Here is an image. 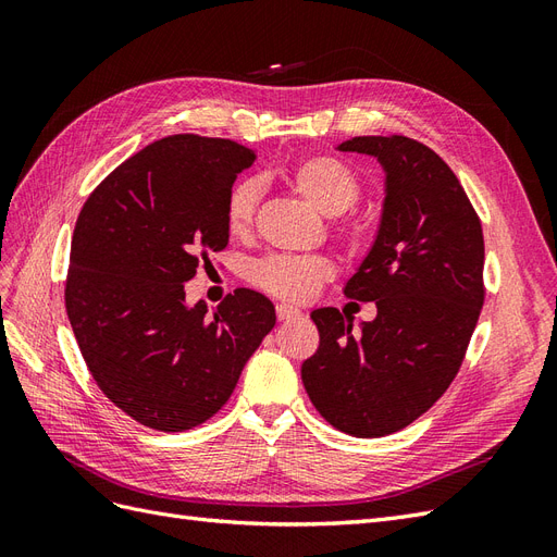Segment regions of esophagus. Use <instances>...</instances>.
<instances>
[{
  "instance_id": "1",
  "label": "esophagus",
  "mask_w": 557,
  "mask_h": 557,
  "mask_svg": "<svg viewBox=\"0 0 557 557\" xmlns=\"http://www.w3.org/2000/svg\"><path fill=\"white\" fill-rule=\"evenodd\" d=\"M299 315H301V311L290 307V305H283V301H281V305H276V318L281 320V323H288V320H295Z\"/></svg>"
}]
</instances>
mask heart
I'll return each mask as SVG.
<instances>
[{"label":"heart","instance_id":"obj_1","mask_svg":"<svg viewBox=\"0 0 557 557\" xmlns=\"http://www.w3.org/2000/svg\"><path fill=\"white\" fill-rule=\"evenodd\" d=\"M285 181L325 215H339L356 205L362 181L348 160L339 156H309L295 162ZM260 201V185L248 178L234 185L225 201V225L232 237L246 239ZM334 276V267L323 256H269L250 269V281L258 288L283 299L305 301L320 285Z\"/></svg>","mask_w":557,"mask_h":557}]
</instances>
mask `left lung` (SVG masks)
I'll return each mask as SVG.
<instances>
[{"instance_id": "left-lung-1", "label": "left lung", "mask_w": 557, "mask_h": 557, "mask_svg": "<svg viewBox=\"0 0 557 557\" xmlns=\"http://www.w3.org/2000/svg\"><path fill=\"white\" fill-rule=\"evenodd\" d=\"M348 153L385 172L376 242L346 297L376 301L352 332L339 309H315L320 346L301 364L318 413L362 440L411 425L440 399L465 360L483 307V230L450 166L416 139L352 137Z\"/></svg>"}]
</instances>
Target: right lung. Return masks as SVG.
I'll return each instance as SVG.
<instances>
[{
    "label": "right lung",
    "mask_w": 557,
    "mask_h": 557,
    "mask_svg": "<svg viewBox=\"0 0 557 557\" xmlns=\"http://www.w3.org/2000/svg\"><path fill=\"white\" fill-rule=\"evenodd\" d=\"M252 160L230 139L174 134L115 166L78 213L66 315L99 391L146 428L209 420L276 325L272 301L248 288L213 315L185 305L183 283L227 246L225 201Z\"/></svg>",
    "instance_id": "right-lung-1"
}]
</instances>
